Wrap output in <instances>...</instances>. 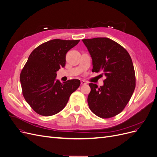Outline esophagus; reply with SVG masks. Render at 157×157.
Returning <instances> with one entry per match:
<instances>
[{
    "label": "esophagus",
    "mask_w": 157,
    "mask_h": 157,
    "mask_svg": "<svg viewBox=\"0 0 157 157\" xmlns=\"http://www.w3.org/2000/svg\"><path fill=\"white\" fill-rule=\"evenodd\" d=\"M81 85H86V82L84 80H81Z\"/></svg>",
    "instance_id": "obj_1"
}]
</instances>
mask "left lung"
Here are the masks:
<instances>
[{"mask_svg": "<svg viewBox=\"0 0 157 157\" xmlns=\"http://www.w3.org/2000/svg\"><path fill=\"white\" fill-rule=\"evenodd\" d=\"M92 59V72H102L106 79L98 87L90 83L88 96L90 110L101 118L121 113L135 88V74L132 58L121 45L108 38L82 40Z\"/></svg>", "mask_w": 157, "mask_h": 157, "instance_id": "1", "label": "left lung"}]
</instances>
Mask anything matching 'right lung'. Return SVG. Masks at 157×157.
I'll list each match as a JSON object with an SVG mask.
<instances>
[{
    "mask_svg": "<svg viewBox=\"0 0 157 157\" xmlns=\"http://www.w3.org/2000/svg\"><path fill=\"white\" fill-rule=\"evenodd\" d=\"M79 42L54 39L37 47L31 53L20 73L24 97L37 113L51 116L62 111L72 93L80 85L79 79L61 83L57 71L65 66L66 54Z\"/></svg>",
    "mask_w": 157,
    "mask_h": 157,
    "instance_id": "obj_1",
    "label": "right lung"
}]
</instances>
